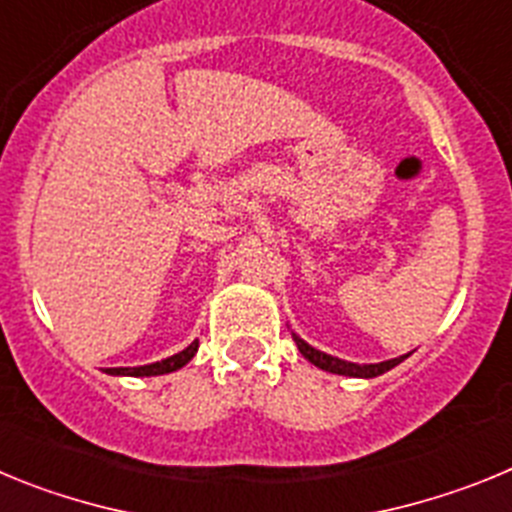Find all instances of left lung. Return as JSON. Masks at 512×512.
I'll list each match as a JSON object with an SVG mask.
<instances>
[{"label": "left lung", "mask_w": 512, "mask_h": 512, "mask_svg": "<svg viewBox=\"0 0 512 512\" xmlns=\"http://www.w3.org/2000/svg\"><path fill=\"white\" fill-rule=\"evenodd\" d=\"M292 336H295L300 354L305 356L310 364H315L318 369H325V372H330V374H343V377H361V379L379 377V374L390 372L392 366H397L402 359H405V356H400V359L379 361V364H354V361H343V359H336V356L323 354V351H318V348H312L310 343L302 341L297 333H292Z\"/></svg>", "instance_id": "1"}]
</instances>
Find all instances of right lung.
<instances>
[{"mask_svg": "<svg viewBox=\"0 0 512 512\" xmlns=\"http://www.w3.org/2000/svg\"><path fill=\"white\" fill-rule=\"evenodd\" d=\"M197 348H200V341H192L187 348H184V351L169 356V359L156 361V364L117 366V369H104V372L115 374V377H158V374L176 372V369H182L184 364H189V361H192V356L197 354Z\"/></svg>", "mask_w": 512, "mask_h": 512, "instance_id": "obj_1", "label": "right lung"}]
</instances>
